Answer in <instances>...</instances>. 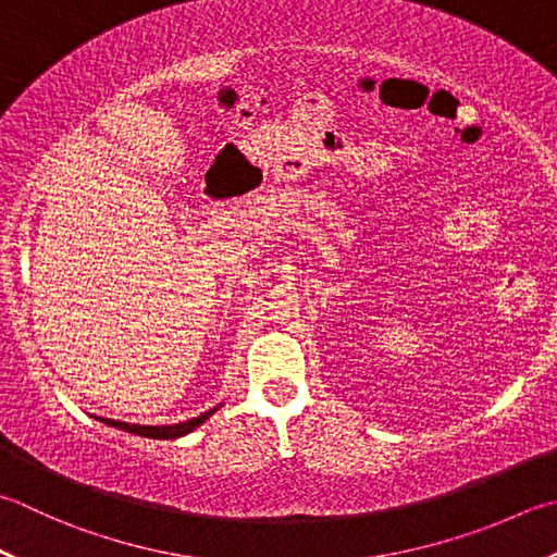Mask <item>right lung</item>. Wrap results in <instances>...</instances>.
Returning <instances> with one entry per match:
<instances>
[{
	"instance_id": "1",
	"label": "right lung",
	"mask_w": 557,
	"mask_h": 557,
	"mask_svg": "<svg viewBox=\"0 0 557 557\" xmlns=\"http://www.w3.org/2000/svg\"><path fill=\"white\" fill-rule=\"evenodd\" d=\"M216 408L202 412L200 418H193V420H185V422H178V424H161V428H149V424H129V422H115V420H103L98 418L106 424H111V428H117V430H125V432H133V434H139V437H149V440H176V437H183V434L193 432L195 428H200V424L212 416Z\"/></svg>"
}]
</instances>
